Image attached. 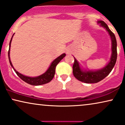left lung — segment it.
Listing matches in <instances>:
<instances>
[{"label": "left lung", "mask_w": 125, "mask_h": 125, "mask_svg": "<svg viewBox=\"0 0 125 125\" xmlns=\"http://www.w3.org/2000/svg\"><path fill=\"white\" fill-rule=\"evenodd\" d=\"M98 23L103 27L107 31L111 40V56L110 60L107 64L103 68L96 71H85L81 68L80 65L76 59L74 57V64L73 65V73L74 76L80 82L85 83H96L104 79L111 72L115 64L117 59V50H116V40L114 34L110 30L108 26L104 22L98 21Z\"/></svg>", "instance_id": "left-lung-1"}]
</instances>
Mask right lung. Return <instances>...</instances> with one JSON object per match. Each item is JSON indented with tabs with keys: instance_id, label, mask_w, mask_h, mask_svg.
Returning <instances> with one entry per match:
<instances>
[{
	"instance_id": "right-lung-1",
	"label": "right lung",
	"mask_w": 125,
	"mask_h": 125,
	"mask_svg": "<svg viewBox=\"0 0 125 125\" xmlns=\"http://www.w3.org/2000/svg\"><path fill=\"white\" fill-rule=\"evenodd\" d=\"M13 35H14V34H13ZM13 35L12 36V38L11 39L10 42L9 50V53H8V56H9V61H10V63L11 66H12V68L14 69V71H15L16 73L17 74V75L18 76L20 77L22 80H23L24 82H25L26 83H27L30 84V85H42V84H46L48 83L51 82L54 76L55 69H56L57 65L59 64L60 61L61 60H62L63 58L66 55L65 53H63V54L58 57L55 59L54 60H53V62L51 63V65H50L49 67L48 70H47L44 73L42 74L41 75L38 76H37V77L26 76L23 75L22 74H21L18 72H17V71L15 70V69L14 68V66H13L12 63H11V61L10 60V51L11 43V41H12Z\"/></svg>"
}]
</instances>
